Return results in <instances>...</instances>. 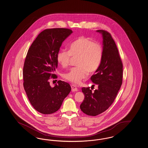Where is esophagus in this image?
<instances>
[{
  "instance_id": "1",
  "label": "esophagus",
  "mask_w": 148,
  "mask_h": 148,
  "mask_svg": "<svg viewBox=\"0 0 148 148\" xmlns=\"http://www.w3.org/2000/svg\"><path fill=\"white\" fill-rule=\"evenodd\" d=\"M71 88H72V90L73 92H77V91H78V89L77 88L75 85H74V84L71 85Z\"/></svg>"
}]
</instances>
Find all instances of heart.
<instances>
[{"instance_id":"obj_1","label":"heart","mask_w":148,"mask_h":148,"mask_svg":"<svg viewBox=\"0 0 148 148\" xmlns=\"http://www.w3.org/2000/svg\"><path fill=\"white\" fill-rule=\"evenodd\" d=\"M102 56V48L99 42L85 37H81L72 43L69 51L60 50L56 60L64 67H68L72 59H77V67L64 73L63 77L75 84H79L87 78L89 73L95 72L100 66Z\"/></svg>"}]
</instances>
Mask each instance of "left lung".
<instances>
[{
    "label": "left lung",
    "mask_w": 148,
    "mask_h": 148,
    "mask_svg": "<svg viewBox=\"0 0 148 148\" xmlns=\"http://www.w3.org/2000/svg\"><path fill=\"white\" fill-rule=\"evenodd\" d=\"M103 39L102 56L100 66L90 79L98 87L94 92L89 87L82 88L84 101L81 111L95 116L105 112L111 106L122 83L123 64L116 44L112 36L104 30H97Z\"/></svg>",
    "instance_id": "1"
}]
</instances>
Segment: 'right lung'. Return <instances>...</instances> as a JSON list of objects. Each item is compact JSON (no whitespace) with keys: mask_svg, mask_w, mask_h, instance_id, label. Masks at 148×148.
I'll return each instance as SVG.
<instances>
[{"mask_svg":"<svg viewBox=\"0 0 148 148\" xmlns=\"http://www.w3.org/2000/svg\"><path fill=\"white\" fill-rule=\"evenodd\" d=\"M73 33L67 28L46 29L28 49L23 68L24 89L33 108L43 114L58 111L71 90L68 83L59 80L52 87L49 77L58 67L56 56L64 40Z\"/></svg>","mask_w":148,"mask_h":148,"instance_id":"1","label":"right lung"}]
</instances>
